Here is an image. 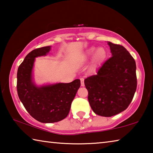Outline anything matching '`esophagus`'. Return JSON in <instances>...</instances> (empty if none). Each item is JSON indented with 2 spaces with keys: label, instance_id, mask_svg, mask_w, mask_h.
<instances>
[{
  "label": "esophagus",
  "instance_id": "34e87169",
  "mask_svg": "<svg viewBox=\"0 0 153 153\" xmlns=\"http://www.w3.org/2000/svg\"><path fill=\"white\" fill-rule=\"evenodd\" d=\"M80 82H81V86H84V79L83 78V77L80 78Z\"/></svg>",
  "mask_w": 153,
  "mask_h": 153
}]
</instances>
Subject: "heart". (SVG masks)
I'll return each mask as SVG.
<instances>
[{"label":"heart","mask_w":153,"mask_h":153,"mask_svg":"<svg viewBox=\"0 0 153 153\" xmlns=\"http://www.w3.org/2000/svg\"><path fill=\"white\" fill-rule=\"evenodd\" d=\"M96 50H97V48L95 47H91L89 48L86 53V57H90L95 53L94 56V63L97 64L104 59L106 56V51L102 47L98 48L97 51H95Z\"/></svg>","instance_id":"1"}]
</instances>
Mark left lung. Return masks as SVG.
Segmentation results:
<instances>
[{"mask_svg": "<svg viewBox=\"0 0 153 153\" xmlns=\"http://www.w3.org/2000/svg\"><path fill=\"white\" fill-rule=\"evenodd\" d=\"M107 44L111 57L98 67L97 74L84 79L90 107L103 117H111L126 110L137 87L134 58L123 46Z\"/></svg>", "mask_w": 153, "mask_h": 153, "instance_id": "8db88e82", "label": "left lung"}]
</instances>
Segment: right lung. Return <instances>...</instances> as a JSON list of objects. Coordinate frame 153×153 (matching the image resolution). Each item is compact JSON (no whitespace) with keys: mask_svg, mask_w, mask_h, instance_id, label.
Returning a JSON list of instances; mask_svg holds the SVG:
<instances>
[{"mask_svg":"<svg viewBox=\"0 0 153 153\" xmlns=\"http://www.w3.org/2000/svg\"><path fill=\"white\" fill-rule=\"evenodd\" d=\"M51 46L31 51L17 71V89L25 109L41 123H55L63 120L69 113L71 102L80 87V80L70 83H53L37 85L33 77L36 58L46 56Z\"/></svg>","mask_w":153,"mask_h":153,"instance_id":"1","label":"right lung"}]
</instances>
